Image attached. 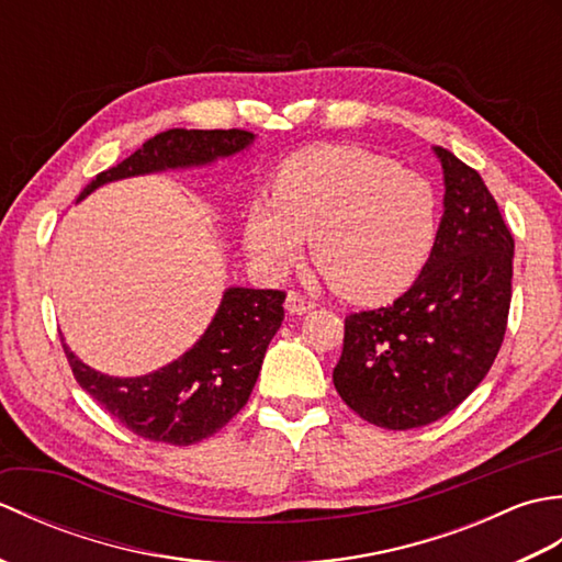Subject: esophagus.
Returning a JSON list of instances; mask_svg holds the SVG:
<instances>
[{
	"instance_id": "34e87169",
	"label": "esophagus",
	"mask_w": 562,
	"mask_h": 562,
	"mask_svg": "<svg viewBox=\"0 0 562 562\" xmlns=\"http://www.w3.org/2000/svg\"><path fill=\"white\" fill-rule=\"evenodd\" d=\"M284 306H288L290 314L302 316V314H306V312H312V308H316V302L308 300V296H304V294H300V292H290V294H288V302H284Z\"/></svg>"
}]
</instances>
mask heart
Here are the masks:
<instances>
[{
    "instance_id": "b5f03b06",
    "label": "heart",
    "mask_w": 562,
    "mask_h": 562,
    "mask_svg": "<svg viewBox=\"0 0 562 562\" xmlns=\"http://www.w3.org/2000/svg\"><path fill=\"white\" fill-rule=\"evenodd\" d=\"M437 234V195L423 176L357 147L308 149L282 166L272 198L250 205L248 256L284 272L312 238L333 290L357 302L401 294L423 270Z\"/></svg>"
}]
</instances>
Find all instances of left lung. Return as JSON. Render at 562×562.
Wrapping results in <instances>:
<instances>
[{"instance_id": "left-lung-1", "label": "left lung", "mask_w": 562, "mask_h": 562, "mask_svg": "<svg viewBox=\"0 0 562 562\" xmlns=\"http://www.w3.org/2000/svg\"><path fill=\"white\" fill-rule=\"evenodd\" d=\"M445 217L413 288L396 302L345 316L333 369L340 398L384 429L439 420L491 372L507 330L515 238L481 173L435 147Z\"/></svg>"}]
</instances>
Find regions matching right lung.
<instances>
[{"label": "right lung", "mask_w": 562, "mask_h": 562, "mask_svg": "<svg viewBox=\"0 0 562 562\" xmlns=\"http://www.w3.org/2000/svg\"><path fill=\"white\" fill-rule=\"evenodd\" d=\"M248 130H166L147 139L81 190L87 198L117 178L202 166L246 149ZM284 292L229 288L202 338L176 362L135 379L105 376L83 364L63 340L79 386L130 432L149 441L188 447L212 437L244 408L256 386L262 357L284 318Z\"/></svg>", "instance_id": "add662e5"}]
</instances>
